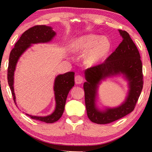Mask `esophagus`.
I'll list each match as a JSON object with an SVG mask.
<instances>
[{
    "label": "esophagus",
    "mask_w": 152,
    "mask_h": 152,
    "mask_svg": "<svg viewBox=\"0 0 152 152\" xmlns=\"http://www.w3.org/2000/svg\"><path fill=\"white\" fill-rule=\"evenodd\" d=\"M75 83L77 84H80L84 82V78L81 75H77L75 77Z\"/></svg>",
    "instance_id": "esophagus-1"
}]
</instances>
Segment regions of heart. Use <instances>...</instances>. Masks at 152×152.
Listing matches in <instances>:
<instances>
[{
    "instance_id": "1",
    "label": "heart",
    "mask_w": 152,
    "mask_h": 152,
    "mask_svg": "<svg viewBox=\"0 0 152 152\" xmlns=\"http://www.w3.org/2000/svg\"><path fill=\"white\" fill-rule=\"evenodd\" d=\"M111 42L106 37L88 34L75 41L72 50L75 52H87L85 61L88 65H95L102 60L111 50Z\"/></svg>"
}]
</instances>
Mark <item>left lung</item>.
I'll use <instances>...</instances> for the list:
<instances>
[{"instance_id":"8db88e82","label":"left lung","mask_w":152,"mask_h":152,"mask_svg":"<svg viewBox=\"0 0 152 152\" xmlns=\"http://www.w3.org/2000/svg\"><path fill=\"white\" fill-rule=\"evenodd\" d=\"M119 32L123 40L115 50L102 64L85 70L87 82L84 84L87 115L91 122L108 124L128 115L135 109L142 90V64L136 44L124 30ZM121 72L130 81V93L126 102L119 107L99 112L95 107L94 98L97 85L102 78Z\"/></svg>"}]
</instances>
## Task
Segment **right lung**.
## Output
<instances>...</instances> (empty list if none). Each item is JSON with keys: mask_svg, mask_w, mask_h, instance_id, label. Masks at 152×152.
Instances as JSON below:
<instances>
[{"mask_svg": "<svg viewBox=\"0 0 152 152\" xmlns=\"http://www.w3.org/2000/svg\"><path fill=\"white\" fill-rule=\"evenodd\" d=\"M55 35V32L50 27L46 26H33L23 33L18 41L15 43L14 48L10 52L7 68V82L14 102L16 101L13 86L14 72L18 58L30 46L31 44L48 42ZM74 75L75 73L73 72H68L64 75H59L56 77L54 86L56 109L51 115L45 117L32 116L28 114L27 115L30 116L32 119L39 120L46 123H53L57 121L64 113L68 94L75 84Z\"/></svg>", "mask_w": 152, "mask_h": 152, "instance_id": "add662e5", "label": "right lung"}]
</instances>
